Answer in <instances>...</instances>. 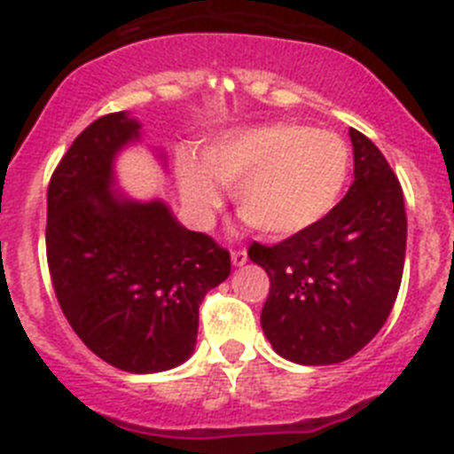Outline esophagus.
Wrapping results in <instances>:
<instances>
[{"label":"esophagus","mask_w":454,"mask_h":454,"mask_svg":"<svg viewBox=\"0 0 454 454\" xmlns=\"http://www.w3.org/2000/svg\"><path fill=\"white\" fill-rule=\"evenodd\" d=\"M246 262H248V253H246V250H231V264H234V267H243Z\"/></svg>","instance_id":"esophagus-1"}]
</instances>
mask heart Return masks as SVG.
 <instances>
[{"mask_svg":"<svg viewBox=\"0 0 454 454\" xmlns=\"http://www.w3.org/2000/svg\"><path fill=\"white\" fill-rule=\"evenodd\" d=\"M348 145L327 129L294 122L248 127L223 134L201 153L178 162V187L185 206L208 220L234 190L236 211L267 236L309 230L339 200L346 185Z\"/></svg>","mask_w":454,"mask_h":454,"instance_id":"heart-1","label":"heart"}]
</instances>
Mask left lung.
Listing matches in <instances>:
<instances>
[{"mask_svg": "<svg viewBox=\"0 0 454 454\" xmlns=\"http://www.w3.org/2000/svg\"><path fill=\"white\" fill-rule=\"evenodd\" d=\"M355 181L313 227L248 257L269 273L262 329L280 357L306 366L350 359L380 332L406 257L402 185L371 138L350 129Z\"/></svg>", "mask_w": 454, "mask_h": 454, "instance_id": "8db88e82", "label": "left lung"}]
</instances>
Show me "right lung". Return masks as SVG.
<instances>
[{
	"label": "right lung",
	"instance_id": "1",
	"mask_svg": "<svg viewBox=\"0 0 454 454\" xmlns=\"http://www.w3.org/2000/svg\"><path fill=\"white\" fill-rule=\"evenodd\" d=\"M137 141L141 122L125 111L78 134L48 185L46 254L78 339L115 369L157 373L194 353L200 303L231 262L167 201L115 190V157Z\"/></svg>",
	"mask_w": 454,
	"mask_h": 454
}]
</instances>
